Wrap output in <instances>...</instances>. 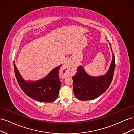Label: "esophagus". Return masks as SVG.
I'll return each mask as SVG.
<instances>
[{"label": "esophagus", "mask_w": 134, "mask_h": 134, "mask_svg": "<svg viewBox=\"0 0 134 134\" xmlns=\"http://www.w3.org/2000/svg\"><path fill=\"white\" fill-rule=\"evenodd\" d=\"M62 70L63 71V75L64 76H70L72 74V72L74 71V68H72L69 62L66 61L63 65Z\"/></svg>", "instance_id": "34e87169"}]
</instances>
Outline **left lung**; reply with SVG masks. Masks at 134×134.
<instances>
[{"instance_id": "8db88e82", "label": "left lung", "mask_w": 134, "mask_h": 134, "mask_svg": "<svg viewBox=\"0 0 134 134\" xmlns=\"http://www.w3.org/2000/svg\"><path fill=\"white\" fill-rule=\"evenodd\" d=\"M109 44L111 46L110 43ZM115 68V56L112 53V62L106 74L98 76L90 75L82 65L77 68V72L72 77L73 91L77 98L82 100L94 99L107 91L113 79Z\"/></svg>"}]
</instances>
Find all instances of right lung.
Listing matches in <instances>:
<instances>
[{"instance_id": "1", "label": "right lung", "mask_w": 134, "mask_h": 134, "mask_svg": "<svg viewBox=\"0 0 134 134\" xmlns=\"http://www.w3.org/2000/svg\"><path fill=\"white\" fill-rule=\"evenodd\" d=\"M60 66L61 65L54 68L47 76L41 79L36 81H25L15 64H14L15 77L22 91L32 99L46 103L54 102L59 95L62 83L59 76Z\"/></svg>"}]
</instances>
